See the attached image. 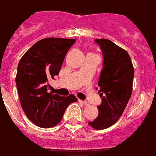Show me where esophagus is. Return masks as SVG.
Wrapping results in <instances>:
<instances>
[{"mask_svg": "<svg viewBox=\"0 0 156 156\" xmlns=\"http://www.w3.org/2000/svg\"><path fill=\"white\" fill-rule=\"evenodd\" d=\"M79 102L80 104H82L84 105H88V103L86 101H84V100H79Z\"/></svg>", "mask_w": 156, "mask_h": 156, "instance_id": "1", "label": "esophagus"}]
</instances>
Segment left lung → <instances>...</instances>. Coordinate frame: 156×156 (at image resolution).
<instances>
[{"instance_id": "8db88e82", "label": "left lung", "mask_w": 156, "mask_h": 156, "mask_svg": "<svg viewBox=\"0 0 156 156\" xmlns=\"http://www.w3.org/2000/svg\"><path fill=\"white\" fill-rule=\"evenodd\" d=\"M104 56L98 85L102 103L99 115L89 122L94 129L111 127L118 121L129 101L132 91L134 69L129 54L112 41L94 39Z\"/></svg>"}]
</instances>
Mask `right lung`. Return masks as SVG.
I'll return each mask as SVG.
<instances>
[{"label":"right lung","instance_id":"obj_1","mask_svg":"<svg viewBox=\"0 0 156 156\" xmlns=\"http://www.w3.org/2000/svg\"><path fill=\"white\" fill-rule=\"evenodd\" d=\"M75 42L76 39L43 38L34 43L19 62L16 83L21 107L38 127L56 126L66 108L77 101L73 94L62 97L48 90V81L59 74L66 54Z\"/></svg>","mask_w":156,"mask_h":156}]
</instances>
